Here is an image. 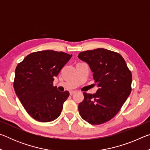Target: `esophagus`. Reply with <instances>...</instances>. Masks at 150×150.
<instances>
[{
	"label": "esophagus",
	"instance_id": "esophagus-1",
	"mask_svg": "<svg viewBox=\"0 0 150 150\" xmlns=\"http://www.w3.org/2000/svg\"><path fill=\"white\" fill-rule=\"evenodd\" d=\"M76 91H70V95H73V94L75 93Z\"/></svg>",
	"mask_w": 150,
	"mask_h": 150
}]
</instances>
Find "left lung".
I'll return each mask as SVG.
<instances>
[{
  "label": "left lung",
  "instance_id": "1",
  "mask_svg": "<svg viewBox=\"0 0 150 150\" xmlns=\"http://www.w3.org/2000/svg\"><path fill=\"white\" fill-rule=\"evenodd\" d=\"M78 57L89 65L98 87L93 95L83 93L80 116L91 124H103L118 112L130 95L131 71L121 55L103 48L81 52Z\"/></svg>",
  "mask_w": 150,
  "mask_h": 150
}]
</instances>
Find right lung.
<instances>
[{"mask_svg": "<svg viewBox=\"0 0 150 150\" xmlns=\"http://www.w3.org/2000/svg\"><path fill=\"white\" fill-rule=\"evenodd\" d=\"M53 50L32 53L18 63L15 70L14 88L27 112L35 120L47 122L59 117L63 103L69 96L60 92L53 81L71 58Z\"/></svg>", "mask_w": 150, "mask_h": 150, "instance_id": "add662e5", "label": "right lung"}]
</instances>
